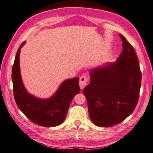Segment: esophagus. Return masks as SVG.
<instances>
[{
    "instance_id": "esophagus-1",
    "label": "esophagus",
    "mask_w": 153,
    "mask_h": 153,
    "mask_svg": "<svg viewBox=\"0 0 153 153\" xmlns=\"http://www.w3.org/2000/svg\"><path fill=\"white\" fill-rule=\"evenodd\" d=\"M88 82V78L86 76H82L80 78L79 80V85L81 88V89H83V88L86 86Z\"/></svg>"
}]
</instances>
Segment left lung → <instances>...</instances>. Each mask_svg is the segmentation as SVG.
Here are the masks:
<instances>
[{
  "label": "left lung",
  "instance_id": "8db88e82",
  "mask_svg": "<svg viewBox=\"0 0 153 153\" xmlns=\"http://www.w3.org/2000/svg\"><path fill=\"white\" fill-rule=\"evenodd\" d=\"M123 50L116 62L90 71L83 90L90 119L100 127L124 120L137 104L141 84L140 63L133 46L120 35Z\"/></svg>",
  "mask_w": 153,
  "mask_h": 153
}]
</instances>
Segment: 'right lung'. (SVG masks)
<instances>
[{"label":"right lung","instance_id":"1","mask_svg":"<svg viewBox=\"0 0 153 153\" xmlns=\"http://www.w3.org/2000/svg\"><path fill=\"white\" fill-rule=\"evenodd\" d=\"M17 51L12 67V79L13 96L22 113L33 123L45 127L60 125L65 119L73 98L80 92L79 78L67 79L61 84L53 96L47 100H40L29 94L23 86L19 70L20 49Z\"/></svg>","mask_w":153,"mask_h":153}]
</instances>
